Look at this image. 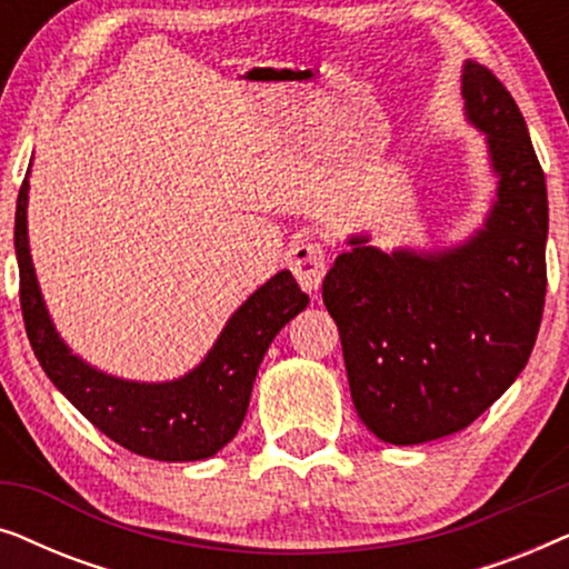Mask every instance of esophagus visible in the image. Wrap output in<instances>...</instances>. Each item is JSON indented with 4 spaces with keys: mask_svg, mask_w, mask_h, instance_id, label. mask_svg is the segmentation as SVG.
<instances>
[{
    "mask_svg": "<svg viewBox=\"0 0 569 569\" xmlns=\"http://www.w3.org/2000/svg\"><path fill=\"white\" fill-rule=\"evenodd\" d=\"M290 269L302 290H318L326 277V251L318 240H300L290 248Z\"/></svg>",
    "mask_w": 569,
    "mask_h": 569,
    "instance_id": "34e87169",
    "label": "esophagus"
}]
</instances>
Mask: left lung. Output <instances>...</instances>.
I'll list each match as a JSON object with an SVG mask.
<instances>
[{"instance_id": "8db88e82", "label": "left lung", "mask_w": 569, "mask_h": 569, "mask_svg": "<svg viewBox=\"0 0 569 569\" xmlns=\"http://www.w3.org/2000/svg\"><path fill=\"white\" fill-rule=\"evenodd\" d=\"M461 96L497 173L485 228L432 253H386L352 236L323 279L357 415L393 446L485 415L526 368L547 298V181L523 113L477 61L463 64Z\"/></svg>"}]
</instances>
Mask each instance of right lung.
I'll use <instances>...</instances> for the list:
<instances>
[{"mask_svg":"<svg viewBox=\"0 0 569 569\" xmlns=\"http://www.w3.org/2000/svg\"><path fill=\"white\" fill-rule=\"evenodd\" d=\"M14 253L22 321L46 376L106 438L154 461H201L236 438L271 339L308 306L290 271H279L232 313L191 372L166 383H137L80 360L53 329L30 259L28 178L18 193Z\"/></svg>","mask_w":569,"mask_h":569,"instance_id":"obj_1","label":"right lung"}]
</instances>
